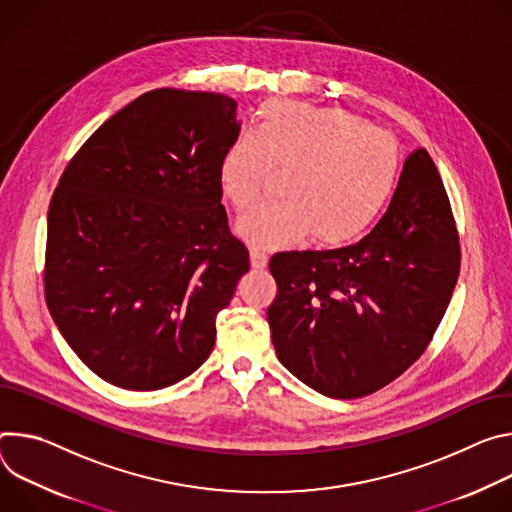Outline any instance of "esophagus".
<instances>
[{
  "label": "esophagus",
  "mask_w": 512,
  "mask_h": 512,
  "mask_svg": "<svg viewBox=\"0 0 512 512\" xmlns=\"http://www.w3.org/2000/svg\"><path fill=\"white\" fill-rule=\"evenodd\" d=\"M250 262H252V268H256V270L266 268V264H268V254L262 252V250H258V248H252V250H250Z\"/></svg>",
  "instance_id": "1"
}]
</instances>
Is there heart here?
<instances>
[{
	"label": "heart",
	"instance_id": "b5f03b06",
	"mask_svg": "<svg viewBox=\"0 0 512 512\" xmlns=\"http://www.w3.org/2000/svg\"><path fill=\"white\" fill-rule=\"evenodd\" d=\"M258 118L256 132H242L221 156V193L246 213L266 201L278 175L289 177V201L246 215L238 234L260 250L289 248L311 236L337 248L364 236L399 181L396 142L337 107L278 99Z\"/></svg>",
	"mask_w": 512,
	"mask_h": 512
}]
</instances>
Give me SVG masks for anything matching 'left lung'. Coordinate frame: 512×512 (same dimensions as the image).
Segmentation results:
<instances>
[{"label":"left lung","instance_id":"obj_1","mask_svg":"<svg viewBox=\"0 0 512 512\" xmlns=\"http://www.w3.org/2000/svg\"><path fill=\"white\" fill-rule=\"evenodd\" d=\"M460 236L439 170L415 150L392 201L358 244L270 258L280 364L331 399H360L427 350L460 274Z\"/></svg>","mask_w":512,"mask_h":512}]
</instances>
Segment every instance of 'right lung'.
Wrapping results in <instances>:
<instances>
[{"mask_svg": "<svg viewBox=\"0 0 512 512\" xmlns=\"http://www.w3.org/2000/svg\"><path fill=\"white\" fill-rule=\"evenodd\" d=\"M236 109L221 93L148 91L89 136L54 189L46 305L113 386L158 390L193 374L250 270L217 177Z\"/></svg>", "mask_w": 512, "mask_h": 512, "instance_id": "right-lung-1", "label": "right lung"}]
</instances>
